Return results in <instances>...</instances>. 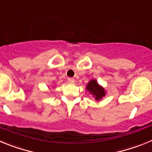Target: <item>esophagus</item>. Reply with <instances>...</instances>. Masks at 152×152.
Listing matches in <instances>:
<instances>
[{
    "label": "esophagus",
    "mask_w": 152,
    "mask_h": 152,
    "mask_svg": "<svg viewBox=\"0 0 152 152\" xmlns=\"http://www.w3.org/2000/svg\"><path fill=\"white\" fill-rule=\"evenodd\" d=\"M67 81L69 82V83H74V79H73V78H72V77H69L67 79Z\"/></svg>",
    "instance_id": "34e87169"
}]
</instances>
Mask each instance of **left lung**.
Wrapping results in <instances>:
<instances>
[{
  "instance_id": "1",
  "label": "left lung",
  "mask_w": 152,
  "mask_h": 152,
  "mask_svg": "<svg viewBox=\"0 0 152 152\" xmlns=\"http://www.w3.org/2000/svg\"><path fill=\"white\" fill-rule=\"evenodd\" d=\"M86 88H87V90L89 91L90 93H91L95 97V99L96 100H100L102 97H104L105 95L104 88L102 87H101L95 80H91V81H90L88 83V84L87 85Z\"/></svg>"
}]
</instances>
